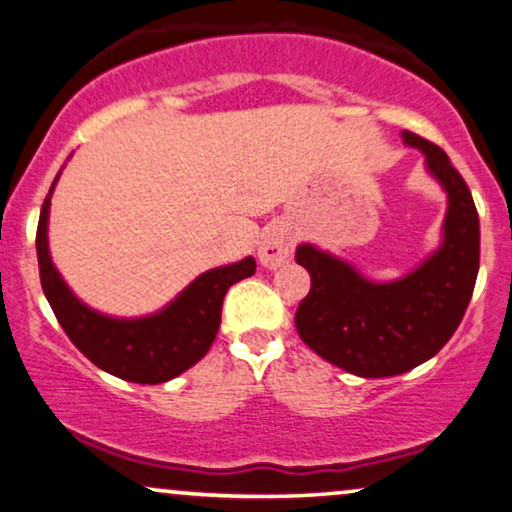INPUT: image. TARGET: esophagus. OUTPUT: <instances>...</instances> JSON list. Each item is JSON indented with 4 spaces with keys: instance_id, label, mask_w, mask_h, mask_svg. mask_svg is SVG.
<instances>
[{
    "instance_id": "1",
    "label": "esophagus",
    "mask_w": 512,
    "mask_h": 512,
    "mask_svg": "<svg viewBox=\"0 0 512 512\" xmlns=\"http://www.w3.org/2000/svg\"><path fill=\"white\" fill-rule=\"evenodd\" d=\"M294 232L284 223H272L265 228L261 244H258V258L265 268H280L282 263L289 261L291 251H294Z\"/></svg>"
}]
</instances>
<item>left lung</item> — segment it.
<instances>
[{
  "label": "left lung",
  "mask_w": 512,
  "mask_h": 512,
  "mask_svg": "<svg viewBox=\"0 0 512 512\" xmlns=\"http://www.w3.org/2000/svg\"><path fill=\"white\" fill-rule=\"evenodd\" d=\"M426 155L447 192L442 244L395 282H371L353 265L301 244L296 263L310 272V294L296 310L298 336L310 350L355 376H397L440 353L466 315L480 270V218L463 176L447 152L402 131Z\"/></svg>",
  "instance_id": "left-lung-1"
}]
</instances>
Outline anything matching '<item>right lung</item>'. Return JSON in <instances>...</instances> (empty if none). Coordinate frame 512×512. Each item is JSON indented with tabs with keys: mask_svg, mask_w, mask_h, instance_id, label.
<instances>
[{
	"mask_svg": "<svg viewBox=\"0 0 512 512\" xmlns=\"http://www.w3.org/2000/svg\"><path fill=\"white\" fill-rule=\"evenodd\" d=\"M53 185L44 199L37 225L39 280L53 315L79 353L112 376L148 386L171 381L202 360L221 327L225 294L232 284L254 275V258L247 256L240 263L207 270L185 287L176 301L155 315L136 320L101 315L72 294L61 272L51 263L46 225Z\"/></svg>",
	"mask_w": 512,
	"mask_h": 512,
	"instance_id": "1",
	"label": "right lung"
}]
</instances>
